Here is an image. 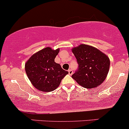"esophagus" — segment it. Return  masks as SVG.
Masks as SVG:
<instances>
[{
    "label": "esophagus",
    "instance_id": "1",
    "mask_svg": "<svg viewBox=\"0 0 129 129\" xmlns=\"http://www.w3.org/2000/svg\"><path fill=\"white\" fill-rule=\"evenodd\" d=\"M68 72H69V74L71 75V76L73 74V71H72V70H71V69H69Z\"/></svg>",
    "mask_w": 129,
    "mask_h": 129
}]
</instances>
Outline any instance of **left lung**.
Listing matches in <instances>:
<instances>
[{
    "instance_id": "8db88e82",
    "label": "left lung",
    "mask_w": 129,
    "mask_h": 129,
    "mask_svg": "<svg viewBox=\"0 0 129 129\" xmlns=\"http://www.w3.org/2000/svg\"><path fill=\"white\" fill-rule=\"evenodd\" d=\"M78 68L72 77L86 88L97 87L106 79L110 68L108 57L98 49L81 44L72 49Z\"/></svg>"
}]
</instances>
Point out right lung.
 <instances>
[{"label":"right lung","mask_w":129,"mask_h":129,"mask_svg":"<svg viewBox=\"0 0 129 129\" xmlns=\"http://www.w3.org/2000/svg\"><path fill=\"white\" fill-rule=\"evenodd\" d=\"M59 49L52 50L46 47L35 53L26 62L25 69L31 83L38 90L50 92L60 85L61 81L68 74L55 62Z\"/></svg>","instance_id":"right-lung-1"}]
</instances>
